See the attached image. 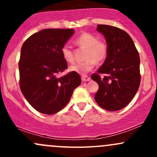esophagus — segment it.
<instances>
[{"label":"esophagus","instance_id":"34e87169","mask_svg":"<svg viewBox=\"0 0 157 157\" xmlns=\"http://www.w3.org/2000/svg\"><path fill=\"white\" fill-rule=\"evenodd\" d=\"M91 80V78H90L89 77L86 76V75H83V76H82V80L83 81V82H86V81H89Z\"/></svg>","mask_w":157,"mask_h":157}]
</instances>
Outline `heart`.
Here are the masks:
<instances>
[{"mask_svg":"<svg viewBox=\"0 0 157 157\" xmlns=\"http://www.w3.org/2000/svg\"><path fill=\"white\" fill-rule=\"evenodd\" d=\"M75 43L80 47L86 48L85 54L86 60L70 66V71L84 75L92 70L97 62L101 63L105 60L108 55L107 44L103 40H97L94 35L84 32L77 37ZM61 55L63 60L68 63H72L75 61L72 50L68 45H64L61 48Z\"/></svg>","mask_w":157,"mask_h":157,"instance_id":"b5f03b06","label":"heart"}]
</instances>
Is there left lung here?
<instances>
[{
    "mask_svg": "<svg viewBox=\"0 0 157 157\" xmlns=\"http://www.w3.org/2000/svg\"><path fill=\"white\" fill-rule=\"evenodd\" d=\"M108 45L105 62L91 79L98 83L94 99L102 109L110 111L123 109L131 101L141 80L140 59L130 35L124 30L109 25H97ZM104 75L101 78L100 74Z\"/></svg>",
    "mask_w": 157,
    "mask_h": 157,
    "instance_id": "8db88e82",
    "label": "left lung"
}]
</instances>
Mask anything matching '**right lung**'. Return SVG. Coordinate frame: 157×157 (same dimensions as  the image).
Instances as JSON below:
<instances>
[{"mask_svg":"<svg viewBox=\"0 0 157 157\" xmlns=\"http://www.w3.org/2000/svg\"><path fill=\"white\" fill-rule=\"evenodd\" d=\"M75 30L46 29L23 43L19 60L20 88L29 103L45 114H53L67 105L81 83L78 73L58 75L68 68L61 48Z\"/></svg>","mask_w":157,"mask_h":157,"instance_id":"obj_1","label":"right lung"}]
</instances>
